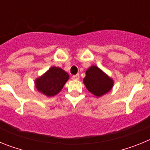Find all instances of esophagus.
Returning <instances> with one entry per match:
<instances>
[{
  "label": "esophagus",
  "instance_id": "obj_1",
  "mask_svg": "<svg viewBox=\"0 0 150 150\" xmlns=\"http://www.w3.org/2000/svg\"><path fill=\"white\" fill-rule=\"evenodd\" d=\"M72 79L74 80H78L79 79V74H76V75H74L72 76Z\"/></svg>",
  "mask_w": 150,
  "mask_h": 150
}]
</instances>
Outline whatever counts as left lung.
Listing matches in <instances>:
<instances>
[{
    "label": "left lung",
    "mask_w": 150,
    "mask_h": 150,
    "mask_svg": "<svg viewBox=\"0 0 150 150\" xmlns=\"http://www.w3.org/2000/svg\"><path fill=\"white\" fill-rule=\"evenodd\" d=\"M83 83L87 89L97 97L108 92L113 86L112 79L96 66H91L87 70Z\"/></svg>",
    "instance_id": "8db88e82"
}]
</instances>
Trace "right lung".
I'll return each mask as SVG.
<instances>
[{
	"mask_svg": "<svg viewBox=\"0 0 150 150\" xmlns=\"http://www.w3.org/2000/svg\"><path fill=\"white\" fill-rule=\"evenodd\" d=\"M68 79L67 73L62 68L52 67L43 76L37 79L36 87L38 91L46 96H54L62 90Z\"/></svg>",
	"mask_w": 150,
	"mask_h": 150,
	"instance_id": "obj_1",
	"label": "right lung"
}]
</instances>
